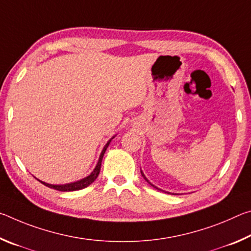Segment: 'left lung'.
<instances>
[{"label": "left lung", "instance_id": "1", "mask_svg": "<svg viewBox=\"0 0 251 251\" xmlns=\"http://www.w3.org/2000/svg\"><path fill=\"white\" fill-rule=\"evenodd\" d=\"M141 173H142V176H143V177H144V179H145V180H146V181H147V182H148V184H150V185H151V186H152V187H155V186H154V185H152V184H151V182H150V181H148V179H147V178H146V177H145V175H144V173H143V172H142V171H141ZM155 188H156V189H159V188H157V187H155ZM159 190H161V189H159Z\"/></svg>", "mask_w": 251, "mask_h": 251}]
</instances>
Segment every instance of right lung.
<instances>
[{
	"instance_id": "add662e5",
	"label": "right lung",
	"mask_w": 251,
	"mask_h": 251,
	"mask_svg": "<svg viewBox=\"0 0 251 251\" xmlns=\"http://www.w3.org/2000/svg\"><path fill=\"white\" fill-rule=\"evenodd\" d=\"M113 138H110L109 141L107 142V144H106V145L104 146L103 151H101L100 155V159H99V161H97V164H96V167L94 168V171H93L87 177H85V178H83V179L77 180V181L71 182V184H64V185H52V184H48V182L42 181L40 179H37V180L41 181L43 185L50 187V188L59 190V192H74V190H79V189L85 188V187L90 186L92 182L96 179L97 176L100 175V166H101V160H103V156H104L105 151H106V150H107L109 143L112 142Z\"/></svg>"
}]
</instances>
